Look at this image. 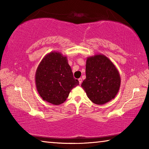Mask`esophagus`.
Segmentation results:
<instances>
[{
  "instance_id": "obj_1",
  "label": "esophagus",
  "mask_w": 149,
  "mask_h": 149,
  "mask_svg": "<svg viewBox=\"0 0 149 149\" xmlns=\"http://www.w3.org/2000/svg\"><path fill=\"white\" fill-rule=\"evenodd\" d=\"M78 81H79V84H80V85L81 84V83H82V79H81V78H79V79H78Z\"/></svg>"
}]
</instances>
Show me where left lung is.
Masks as SVG:
<instances>
[{
    "instance_id": "8db88e82",
    "label": "left lung",
    "mask_w": 149,
    "mask_h": 149,
    "mask_svg": "<svg viewBox=\"0 0 149 149\" xmlns=\"http://www.w3.org/2000/svg\"><path fill=\"white\" fill-rule=\"evenodd\" d=\"M85 70L86 79L81 87L93 103L102 105L114 99L120 89V75L107 56L96 54L88 57Z\"/></svg>"
}]
</instances>
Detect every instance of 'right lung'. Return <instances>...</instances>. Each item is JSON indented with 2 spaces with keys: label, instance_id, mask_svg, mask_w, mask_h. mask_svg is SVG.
Returning a JSON list of instances; mask_svg holds the SVG:
<instances>
[{
  "label": "right lung",
  "instance_id": "right-lung-1",
  "mask_svg": "<svg viewBox=\"0 0 149 149\" xmlns=\"http://www.w3.org/2000/svg\"><path fill=\"white\" fill-rule=\"evenodd\" d=\"M35 84L39 95L45 101L59 105L65 101L79 81L73 76L67 57L58 52L47 54L35 73Z\"/></svg>",
  "mask_w": 149,
  "mask_h": 149
}]
</instances>
